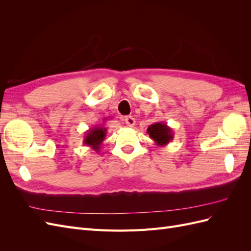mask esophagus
<instances>
[{
	"instance_id": "34e87169",
	"label": "esophagus",
	"mask_w": 251,
	"mask_h": 251,
	"mask_svg": "<svg viewBox=\"0 0 251 251\" xmlns=\"http://www.w3.org/2000/svg\"><path fill=\"white\" fill-rule=\"evenodd\" d=\"M125 121H126V124L127 125V126L133 127L135 126V118H133L132 116H126L125 118Z\"/></svg>"
}]
</instances>
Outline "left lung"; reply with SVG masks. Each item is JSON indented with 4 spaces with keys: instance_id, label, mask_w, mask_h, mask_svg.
Wrapping results in <instances>:
<instances>
[{
    "instance_id": "1",
    "label": "left lung",
    "mask_w": 251,
    "mask_h": 251,
    "mask_svg": "<svg viewBox=\"0 0 251 251\" xmlns=\"http://www.w3.org/2000/svg\"><path fill=\"white\" fill-rule=\"evenodd\" d=\"M147 133L151 139H153L159 147L168 146L170 141H172L174 138L173 128L163 123H155L151 125L148 127Z\"/></svg>"
}]
</instances>
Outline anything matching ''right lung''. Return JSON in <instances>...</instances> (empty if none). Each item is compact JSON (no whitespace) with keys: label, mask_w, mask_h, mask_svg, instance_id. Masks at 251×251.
Masks as SVG:
<instances>
[{"label":"right lung","mask_w":251,"mask_h":251,"mask_svg":"<svg viewBox=\"0 0 251 251\" xmlns=\"http://www.w3.org/2000/svg\"><path fill=\"white\" fill-rule=\"evenodd\" d=\"M105 120H107V118L103 119V121ZM105 136H107V128L104 127L102 123L101 126L98 125L94 127H91L90 130L86 132L85 139H83V144H86V146L98 151L100 149L101 143L105 139Z\"/></svg>","instance_id":"right-lung-1"}]
</instances>
